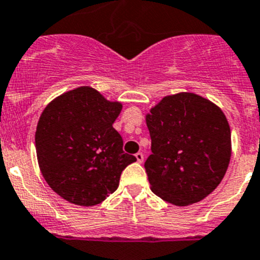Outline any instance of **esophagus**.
Returning <instances> with one entry per match:
<instances>
[{
    "mask_svg": "<svg viewBox=\"0 0 260 260\" xmlns=\"http://www.w3.org/2000/svg\"><path fill=\"white\" fill-rule=\"evenodd\" d=\"M136 158H137V162L142 164L143 160H145V156H143L142 152H137L136 153Z\"/></svg>",
    "mask_w": 260,
    "mask_h": 260,
    "instance_id": "esophagus-1",
    "label": "esophagus"
}]
</instances>
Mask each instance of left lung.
<instances>
[{
  "label": "left lung",
  "instance_id": "8db88e82",
  "mask_svg": "<svg viewBox=\"0 0 260 260\" xmlns=\"http://www.w3.org/2000/svg\"><path fill=\"white\" fill-rule=\"evenodd\" d=\"M151 155L145 162L151 190L189 206L212 193L231 157V131L222 110L193 92L165 96L146 115Z\"/></svg>",
  "mask_w": 260,
  "mask_h": 260
}]
</instances>
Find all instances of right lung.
I'll return each mask as SVG.
<instances>
[{
    "label": "right lung",
    "mask_w": 260,
    "mask_h": 260,
    "mask_svg": "<svg viewBox=\"0 0 260 260\" xmlns=\"http://www.w3.org/2000/svg\"><path fill=\"white\" fill-rule=\"evenodd\" d=\"M122 104L81 86L45 107L35 132L38 164L48 185L77 206L102 203L136 157L124 153L113 123Z\"/></svg>",
    "instance_id": "add662e5"
}]
</instances>
